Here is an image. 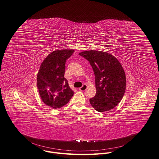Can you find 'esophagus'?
<instances>
[{
	"label": "esophagus",
	"mask_w": 159,
	"mask_h": 159,
	"mask_svg": "<svg viewBox=\"0 0 159 159\" xmlns=\"http://www.w3.org/2000/svg\"><path fill=\"white\" fill-rule=\"evenodd\" d=\"M87 85L86 84H84L82 85V87L79 88V90L81 91V92H84V91H85L87 89Z\"/></svg>",
	"instance_id": "esophagus-1"
}]
</instances>
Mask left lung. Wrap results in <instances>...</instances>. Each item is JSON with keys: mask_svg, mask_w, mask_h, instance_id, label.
<instances>
[{"mask_svg": "<svg viewBox=\"0 0 159 159\" xmlns=\"http://www.w3.org/2000/svg\"><path fill=\"white\" fill-rule=\"evenodd\" d=\"M91 64L95 75L96 95L90 99L98 112L110 111L121 101L126 89V75L119 60L109 53L88 50L79 53Z\"/></svg>", "mask_w": 159, "mask_h": 159, "instance_id": "obj_1", "label": "left lung"}]
</instances>
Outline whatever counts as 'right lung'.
Listing matches in <instances>:
<instances>
[{
  "label": "right lung",
  "mask_w": 159,
  "mask_h": 159,
  "mask_svg": "<svg viewBox=\"0 0 159 159\" xmlns=\"http://www.w3.org/2000/svg\"><path fill=\"white\" fill-rule=\"evenodd\" d=\"M74 50H56L42 61L37 76V85L42 101L53 109L66 105L74 92L64 77L66 60Z\"/></svg>",
  "instance_id": "add662e5"
}]
</instances>
